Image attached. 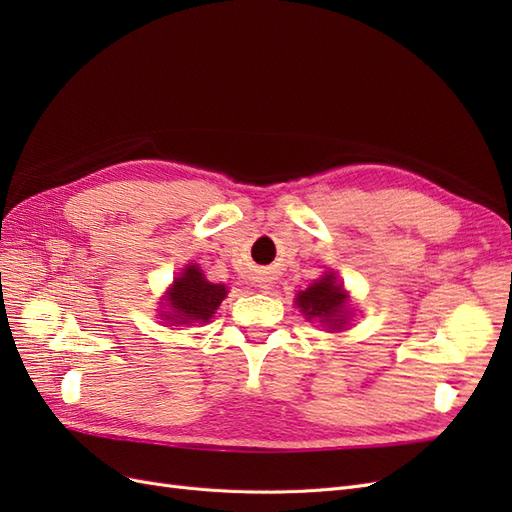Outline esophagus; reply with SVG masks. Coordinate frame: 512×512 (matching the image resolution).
<instances>
[{
  "instance_id": "esophagus-1",
  "label": "esophagus",
  "mask_w": 512,
  "mask_h": 512,
  "mask_svg": "<svg viewBox=\"0 0 512 512\" xmlns=\"http://www.w3.org/2000/svg\"><path fill=\"white\" fill-rule=\"evenodd\" d=\"M258 288H260V290H269V288H271L267 277H260V280H258Z\"/></svg>"
}]
</instances>
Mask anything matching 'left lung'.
Returning a JSON list of instances; mask_svg holds the SVG:
<instances>
[{
	"label": "left lung",
	"instance_id": "1",
	"mask_svg": "<svg viewBox=\"0 0 512 512\" xmlns=\"http://www.w3.org/2000/svg\"><path fill=\"white\" fill-rule=\"evenodd\" d=\"M297 305L301 307V314H305L309 320L318 318L322 324H327L331 329H339L348 320L346 292L337 284L333 273H327L307 290L299 292Z\"/></svg>",
	"mask_w": 512,
	"mask_h": 512
}]
</instances>
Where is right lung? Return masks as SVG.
Segmentation results:
<instances>
[{
  "label": "right lung",
  "mask_w": 512,
  "mask_h": 512,
  "mask_svg": "<svg viewBox=\"0 0 512 512\" xmlns=\"http://www.w3.org/2000/svg\"><path fill=\"white\" fill-rule=\"evenodd\" d=\"M226 292L224 284L207 282L203 271L196 265H190L183 269L181 277H177L173 288H170L166 297V307H170V312H164L162 316H166V320H175L177 324L209 322Z\"/></svg>",
  "instance_id": "add662e5"
}]
</instances>
